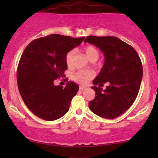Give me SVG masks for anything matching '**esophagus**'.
<instances>
[{"mask_svg":"<svg viewBox=\"0 0 158 158\" xmlns=\"http://www.w3.org/2000/svg\"><path fill=\"white\" fill-rule=\"evenodd\" d=\"M85 88H85V87H84V86H80V87H79V89H80L81 90H85Z\"/></svg>","mask_w":158,"mask_h":158,"instance_id":"esophagus-1","label":"esophagus"}]
</instances>
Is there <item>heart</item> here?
<instances>
[{"label":"heart","instance_id":"heart-1","mask_svg":"<svg viewBox=\"0 0 158 158\" xmlns=\"http://www.w3.org/2000/svg\"><path fill=\"white\" fill-rule=\"evenodd\" d=\"M84 51L85 55H86L87 58L89 60L91 59H97L99 58V52H98L97 49L95 47L92 46V45H89V46L85 47L84 49ZM73 50H70L67 53L66 57H65V60H66V63L68 66L71 64L72 62V58H73ZM94 73L91 70H79V71L77 72L73 75V79L76 82L79 83L81 85H85L88 82L90 79H91L94 77Z\"/></svg>","mask_w":158,"mask_h":158}]
</instances>
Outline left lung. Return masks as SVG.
Returning <instances> with one entry per match:
<instances>
[{"label": "left lung", "instance_id": "8db88e82", "mask_svg": "<svg viewBox=\"0 0 158 158\" xmlns=\"http://www.w3.org/2000/svg\"><path fill=\"white\" fill-rule=\"evenodd\" d=\"M86 42L99 48L105 56L102 68L93 81L91 88L96 96L89 102V108L99 117L114 119L126 111L137 98L143 78L142 62L135 49L118 38L91 35L85 39ZM106 82V90L99 88Z\"/></svg>", "mask_w": 158, "mask_h": 158}]
</instances>
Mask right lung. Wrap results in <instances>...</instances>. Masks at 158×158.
<instances>
[{
  "label": "right lung",
  "mask_w": 158,
  "mask_h": 158,
  "mask_svg": "<svg viewBox=\"0 0 158 158\" xmlns=\"http://www.w3.org/2000/svg\"><path fill=\"white\" fill-rule=\"evenodd\" d=\"M85 39L52 34L31 41L23 52L17 70V83L23 102L39 118L59 119L68 111L79 86L68 81L66 86L54 81L64 76L65 57Z\"/></svg>",
  "instance_id": "add662e5"
}]
</instances>
